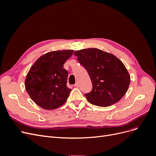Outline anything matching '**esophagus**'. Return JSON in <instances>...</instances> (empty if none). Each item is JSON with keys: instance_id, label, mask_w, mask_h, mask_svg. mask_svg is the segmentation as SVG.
<instances>
[{"instance_id": "34e87169", "label": "esophagus", "mask_w": 156, "mask_h": 156, "mask_svg": "<svg viewBox=\"0 0 156 156\" xmlns=\"http://www.w3.org/2000/svg\"><path fill=\"white\" fill-rule=\"evenodd\" d=\"M74 87H79V83H75V84H74Z\"/></svg>"}]
</instances>
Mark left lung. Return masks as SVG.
I'll return each mask as SVG.
<instances>
[{"instance_id": "obj_1", "label": "left lung", "mask_w": 156, "mask_h": 156, "mask_svg": "<svg viewBox=\"0 0 156 156\" xmlns=\"http://www.w3.org/2000/svg\"><path fill=\"white\" fill-rule=\"evenodd\" d=\"M74 55L91 79L92 90L84 95L90 103L108 107L121 100L128 90L130 76L119 58L96 48L76 51Z\"/></svg>"}]
</instances>
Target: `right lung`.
Listing matches in <instances>:
<instances>
[{"instance_id": "obj_1", "label": "right lung", "mask_w": 156, "mask_h": 156, "mask_svg": "<svg viewBox=\"0 0 156 156\" xmlns=\"http://www.w3.org/2000/svg\"><path fill=\"white\" fill-rule=\"evenodd\" d=\"M73 53V50L49 52L30 68L26 77L25 88L40 107L52 110L66 101L72 89L67 87L68 73L63 66Z\"/></svg>"}]
</instances>
